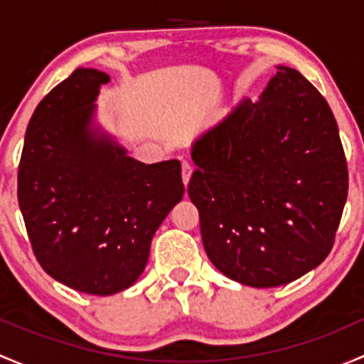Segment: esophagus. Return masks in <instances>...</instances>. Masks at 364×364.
Wrapping results in <instances>:
<instances>
[{
  "mask_svg": "<svg viewBox=\"0 0 364 364\" xmlns=\"http://www.w3.org/2000/svg\"><path fill=\"white\" fill-rule=\"evenodd\" d=\"M192 172H193V167L188 164V161H183L181 164V176H183V183H185V186L188 185L190 178H192Z\"/></svg>",
  "mask_w": 364,
  "mask_h": 364,
  "instance_id": "obj_1",
  "label": "esophagus"
}]
</instances>
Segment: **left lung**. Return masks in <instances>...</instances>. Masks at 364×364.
Returning <instances> with one entry per match:
<instances>
[{
	"instance_id": "1",
	"label": "left lung",
	"mask_w": 364,
	"mask_h": 364,
	"mask_svg": "<svg viewBox=\"0 0 364 364\" xmlns=\"http://www.w3.org/2000/svg\"><path fill=\"white\" fill-rule=\"evenodd\" d=\"M188 196L209 260L250 287L291 284L335 245L348 192L338 124L317 87L280 67L193 144Z\"/></svg>"
}]
</instances>
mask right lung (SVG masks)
Wrapping results in <instances>:
<instances>
[{
	"instance_id": "add662e5",
	"label": "right lung",
	"mask_w": 364,
	"mask_h": 364,
	"mask_svg": "<svg viewBox=\"0 0 364 364\" xmlns=\"http://www.w3.org/2000/svg\"><path fill=\"white\" fill-rule=\"evenodd\" d=\"M107 73L77 68L36 105L17 199L40 266L70 289L109 296L135 284L156 229L185 193L178 160L144 165L90 132Z\"/></svg>"
}]
</instances>
